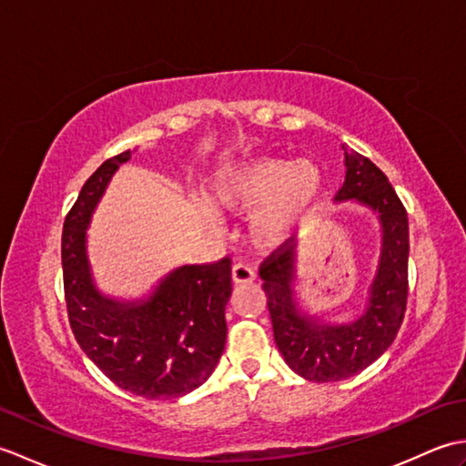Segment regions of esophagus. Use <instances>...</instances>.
<instances>
[{"label": "esophagus", "instance_id": "obj_1", "mask_svg": "<svg viewBox=\"0 0 466 466\" xmlns=\"http://www.w3.org/2000/svg\"><path fill=\"white\" fill-rule=\"evenodd\" d=\"M254 279H256V274H254L250 266L234 264V268H232L234 284H250V282H254Z\"/></svg>", "mask_w": 466, "mask_h": 466}]
</instances>
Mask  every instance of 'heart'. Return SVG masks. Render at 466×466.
Masks as SVG:
<instances>
[{"label": "heart", "instance_id": "obj_1", "mask_svg": "<svg viewBox=\"0 0 466 466\" xmlns=\"http://www.w3.org/2000/svg\"><path fill=\"white\" fill-rule=\"evenodd\" d=\"M324 190L322 167L310 157H252L218 170L208 190L216 210L254 212L250 240L276 250L292 240Z\"/></svg>", "mask_w": 466, "mask_h": 466}]
</instances>
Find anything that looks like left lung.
Returning a JSON list of instances; mask_svg holds the SVG:
<instances>
[{
    "instance_id": "1",
    "label": "left lung",
    "mask_w": 466,
    "mask_h": 466,
    "mask_svg": "<svg viewBox=\"0 0 466 466\" xmlns=\"http://www.w3.org/2000/svg\"><path fill=\"white\" fill-rule=\"evenodd\" d=\"M344 186L336 200L369 210L380 226V252L362 310L336 322L304 306L299 292L300 244L262 264L274 340L284 362L306 380L336 382L359 374L390 349L407 310L409 218L397 192L369 157L344 146Z\"/></svg>"
}]
</instances>
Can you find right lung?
<instances>
[{"label":"right lung","mask_w":466,"mask_h":466,"mask_svg":"<svg viewBox=\"0 0 466 466\" xmlns=\"http://www.w3.org/2000/svg\"><path fill=\"white\" fill-rule=\"evenodd\" d=\"M132 152L106 160L87 177L62 234L69 326L87 359L120 389L144 399H176L214 372L226 346L232 260L186 264L140 299L100 290L87 254V228L114 174Z\"/></svg>","instance_id":"add662e5"}]
</instances>
